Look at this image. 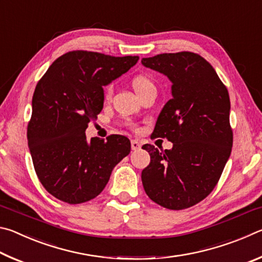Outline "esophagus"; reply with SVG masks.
<instances>
[{
	"label": "esophagus",
	"mask_w": 262,
	"mask_h": 262,
	"mask_svg": "<svg viewBox=\"0 0 262 262\" xmlns=\"http://www.w3.org/2000/svg\"><path fill=\"white\" fill-rule=\"evenodd\" d=\"M130 144H132V149L133 150H140L141 149V143L139 141H136V140H133L132 142H130Z\"/></svg>",
	"instance_id": "34e87169"
}]
</instances>
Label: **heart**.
Wrapping results in <instances>:
<instances>
[{
  "mask_svg": "<svg viewBox=\"0 0 262 262\" xmlns=\"http://www.w3.org/2000/svg\"><path fill=\"white\" fill-rule=\"evenodd\" d=\"M133 86H134V90L136 91L137 95L142 91L147 90V89L155 88L151 79L147 76H142V75L141 76H136L134 79H133ZM112 92H113V86L108 85L105 89V98L110 99L111 96H112Z\"/></svg>",
  "mask_w": 262,
  "mask_h": 262,
  "instance_id": "b5f03b06",
  "label": "heart"
}]
</instances>
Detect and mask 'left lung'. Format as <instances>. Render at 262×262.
Listing matches in <instances>:
<instances>
[{
	"label": "left lung",
	"mask_w": 262,
	"mask_h": 262,
	"mask_svg": "<svg viewBox=\"0 0 262 262\" xmlns=\"http://www.w3.org/2000/svg\"><path fill=\"white\" fill-rule=\"evenodd\" d=\"M141 62L172 83V98L152 135L173 143L164 151L151 144L142 147L150 155L142 184L157 205L186 209L211 193L231 154L229 92L209 62L195 53H164Z\"/></svg>",
	"instance_id": "left-lung-1"
}]
</instances>
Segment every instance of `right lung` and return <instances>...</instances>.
I'll use <instances>...</instances> for the list:
<instances>
[{
	"instance_id": "obj_1",
	"label": "right lung",
	"mask_w": 262,
	"mask_h": 262,
	"mask_svg": "<svg viewBox=\"0 0 262 262\" xmlns=\"http://www.w3.org/2000/svg\"><path fill=\"white\" fill-rule=\"evenodd\" d=\"M139 56L74 51L56 59L35 86L28 143L39 180L59 200L90 201L130 152V141L111 135L88 141L89 122L104 106L103 86L127 73Z\"/></svg>"
}]
</instances>
